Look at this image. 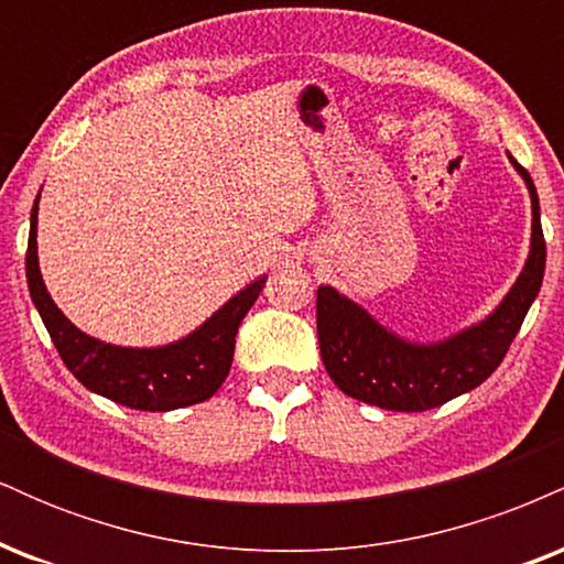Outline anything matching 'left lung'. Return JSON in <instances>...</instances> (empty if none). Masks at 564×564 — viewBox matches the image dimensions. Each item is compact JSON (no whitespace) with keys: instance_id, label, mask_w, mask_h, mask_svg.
<instances>
[{"instance_id":"left-lung-1","label":"left lung","mask_w":564,"mask_h":564,"mask_svg":"<svg viewBox=\"0 0 564 564\" xmlns=\"http://www.w3.org/2000/svg\"><path fill=\"white\" fill-rule=\"evenodd\" d=\"M507 156L530 193V251L507 296L482 321L445 339L413 341L381 326L364 304L334 286L318 289L321 358L334 384L349 398L384 411H430L480 387L501 366L546 270L539 193L514 156Z\"/></svg>"}]
</instances>
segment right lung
<instances>
[{
  "label": "right lung",
  "instance_id": "add662e5",
  "mask_svg": "<svg viewBox=\"0 0 564 564\" xmlns=\"http://www.w3.org/2000/svg\"><path fill=\"white\" fill-rule=\"evenodd\" d=\"M36 223L39 196L31 209L29 251H25V281H29L31 302L42 315L44 328L53 336L63 364L89 392L134 411L164 413L204 403L223 387L232 364L238 326L262 294L268 275L230 296L212 318H206L183 339L159 347L111 345L76 328L50 296L39 270Z\"/></svg>",
  "mask_w": 564,
  "mask_h": 564
}]
</instances>
